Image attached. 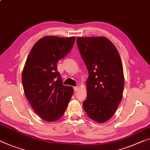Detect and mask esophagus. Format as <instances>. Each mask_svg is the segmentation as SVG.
I'll return each instance as SVG.
<instances>
[{
  "mask_svg": "<svg viewBox=\"0 0 150 150\" xmlns=\"http://www.w3.org/2000/svg\"><path fill=\"white\" fill-rule=\"evenodd\" d=\"M73 88H74V91H78V87H77V86L74 87Z\"/></svg>",
  "mask_w": 150,
  "mask_h": 150,
  "instance_id": "34e87169",
  "label": "esophagus"
}]
</instances>
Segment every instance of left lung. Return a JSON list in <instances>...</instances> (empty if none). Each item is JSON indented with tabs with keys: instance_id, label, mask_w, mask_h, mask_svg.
<instances>
[{
	"instance_id": "1",
	"label": "left lung",
	"mask_w": 150,
	"mask_h": 150,
	"mask_svg": "<svg viewBox=\"0 0 150 150\" xmlns=\"http://www.w3.org/2000/svg\"><path fill=\"white\" fill-rule=\"evenodd\" d=\"M78 48L86 65L87 99L83 106L87 115L99 123L114 115L124 87L122 62L118 51L104 37H78Z\"/></svg>"
}]
</instances>
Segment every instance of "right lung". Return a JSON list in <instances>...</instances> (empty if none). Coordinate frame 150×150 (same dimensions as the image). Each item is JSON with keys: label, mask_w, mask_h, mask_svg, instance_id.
<instances>
[{"label": "right lung", "mask_w": 150, "mask_h": 150, "mask_svg": "<svg viewBox=\"0 0 150 150\" xmlns=\"http://www.w3.org/2000/svg\"><path fill=\"white\" fill-rule=\"evenodd\" d=\"M75 41V37H42L33 47L24 66L22 83L26 98L47 122L62 117L73 94L72 87L63 85L57 63L71 51Z\"/></svg>", "instance_id": "obj_1"}]
</instances>
